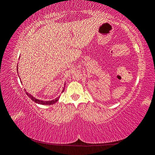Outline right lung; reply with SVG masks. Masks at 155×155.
Masks as SVG:
<instances>
[{
	"mask_svg": "<svg viewBox=\"0 0 155 155\" xmlns=\"http://www.w3.org/2000/svg\"><path fill=\"white\" fill-rule=\"evenodd\" d=\"M64 88H63V91H64ZM25 91H26V90H25ZM26 93L27 95H28V96L30 97V99H31L32 100V101H35V103H37V104H41V105H52V104H55V103H56L57 101H58V99H59V97H58V98H56V99H54V100H51V101H41V100L35 99L33 96H32L31 94H30L29 93H27V92H26Z\"/></svg>",
	"mask_w": 155,
	"mask_h": 155,
	"instance_id": "1",
	"label": "right lung"
}]
</instances>
